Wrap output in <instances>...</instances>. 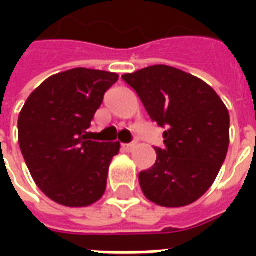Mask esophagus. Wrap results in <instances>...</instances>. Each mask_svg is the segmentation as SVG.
<instances>
[{
	"label": "esophagus",
	"instance_id": "1",
	"mask_svg": "<svg viewBox=\"0 0 256 256\" xmlns=\"http://www.w3.org/2000/svg\"><path fill=\"white\" fill-rule=\"evenodd\" d=\"M136 148V144L132 142V144H122V150H126V152H132V150Z\"/></svg>",
	"mask_w": 256,
	"mask_h": 256
}]
</instances>
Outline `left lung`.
Masks as SVG:
<instances>
[{"instance_id": "8db88e82", "label": "left lung", "mask_w": 256, "mask_h": 256, "mask_svg": "<svg viewBox=\"0 0 256 256\" xmlns=\"http://www.w3.org/2000/svg\"><path fill=\"white\" fill-rule=\"evenodd\" d=\"M122 78L150 119L166 128L156 163L140 172L142 192L163 207L196 202L214 184L228 154L230 119L224 101L202 79L163 64Z\"/></svg>"}]
</instances>
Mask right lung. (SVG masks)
Here are the masks:
<instances>
[{
  "instance_id": "add662e5",
  "label": "right lung",
  "mask_w": 256,
  "mask_h": 256,
  "mask_svg": "<svg viewBox=\"0 0 256 256\" xmlns=\"http://www.w3.org/2000/svg\"><path fill=\"white\" fill-rule=\"evenodd\" d=\"M118 74L74 68L36 88L19 115V145L36 186L66 207H88L106 188L119 142L88 138V128Z\"/></svg>"
}]
</instances>
